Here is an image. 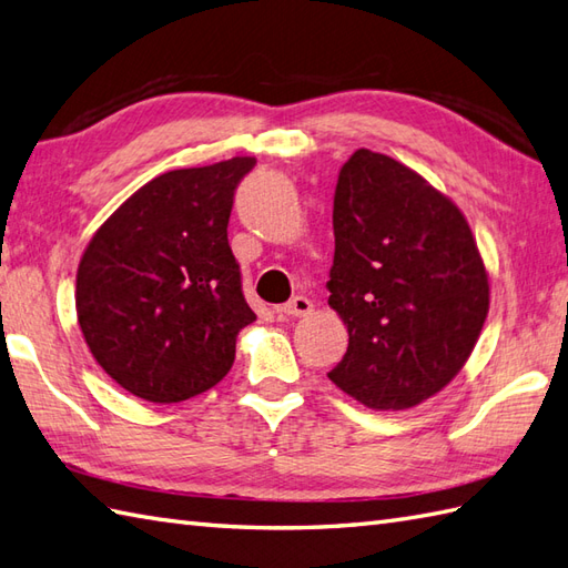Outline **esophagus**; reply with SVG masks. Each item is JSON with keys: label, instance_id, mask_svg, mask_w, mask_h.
Returning a JSON list of instances; mask_svg holds the SVG:
<instances>
[{"label": "esophagus", "instance_id": "34e87169", "mask_svg": "<svg viewBox=\"0 0 568 568\" xmlns=\"http://www.w3.org/2000/svg\"><path fill=\"white\" fill-rule=\"evenodd\" d=\"M313 311V301L306 298V296H294L288 304L282 306V313L284 316H292V318H301V316H308V313Z\"/></svg>", "mask_w": 568, "mask_h": 568}]
</instances>
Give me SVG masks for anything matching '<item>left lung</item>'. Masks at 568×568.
Here are the masks:
<instances>
[{"label":"left lung","instance_id":"1","mask_svg":"<svg viewBox=\"0 0 568 568\" xmlns=\"http://www.w3.org/2000/svg\"><path fill=\"white\" fill-rule=\"evenodd\" d=\"M327 304L349 333L327 372L374 410L443 390L488 316V274L464 213L418 172L359 148L337 174Z\"/></svg>","mask_w":568,"mask_h":568}]
</instances>
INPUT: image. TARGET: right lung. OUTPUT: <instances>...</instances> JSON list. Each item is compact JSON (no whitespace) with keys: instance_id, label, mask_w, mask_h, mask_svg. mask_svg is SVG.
<instances>
[{"instance_id":"obj_1","label":"right lung","mask_w":568,"mask_h":568,"mask_svg":"<svg viewBox=\"0 0 568 568\" xmlns=\"http://www.w3.org/2000/svg\"><path fill=\"white\" fill-rule=\"evenodd\" d=\"M255 158L172 170L111 213L78 267L92 357L129 394L180 403L231 372L255 321L229 245L235 189Z\"/></svg>"}]
</instances>
